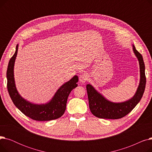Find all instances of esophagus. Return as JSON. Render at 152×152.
I'll use <instances>...</instances> for the list:
<instances>
[{
	"label": "esophagus",
	"instance_id": "1",
	"mask_svg": "<svg viewBox=\"0 0 152 152\" xmlns=\"http://www.w3.org/2000/svg\"><path fill=\"white\" fill-rule=\"evenodd\" d=\"M88 78H89V75L86 73H84L79 76V81H80V83H84L85 82H86L87 80H88Z\"/></svg>",
	"mask_w": 152,
	"mask_h": 152
}]
</instances>
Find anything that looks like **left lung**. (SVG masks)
Returning a JSON list of instances; mask_svg holds the SVG:
<instances>
[{"label": "left lung", "mask_w": 152, "mask_h": 152, "mask_svg": "<svg viewBox=\"0 0 152 152\" xmlns=\"http://www.w3.org/2000/svg\"><path fill=\"white\" fill-rule=\"evenodd\" d=\"M132 50L139 61L140 68V81L136 92L132 97L127 100L122 102H113L106 99L93 86L90 84H87L86 89L89 108L95 116L103 119L121 118L129 113L142 99L146 84L145 64L142 55L135 49L133 44Z\"/></svg>", "instance_id": "obj_1"}]
</instances>
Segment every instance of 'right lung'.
Returning <instances> with one entry per match:
<instances>
[{
  "mask_svg": "<svg viewBox=\"0 0 152 152\" xmlns=\"http://www.w3.org/2000/svg\"><path fill=\"white\" fill-rule=\"evenodd\" d=\"M18 45L17 44L16 47L15 52L9 61L7 71V89L13 103L24 115L34 120L45 121L59 118L65 113L70 92L77 86L78 76H74L69 81L61 85L47 103L37 104L26 100L17 91L14 77V66Z\"/></svg>",
  "mask_w": 152,
  "mask_h": 152,
  "instance_id": "add662e5",
  "label": "right lung"
}]
</instances>
